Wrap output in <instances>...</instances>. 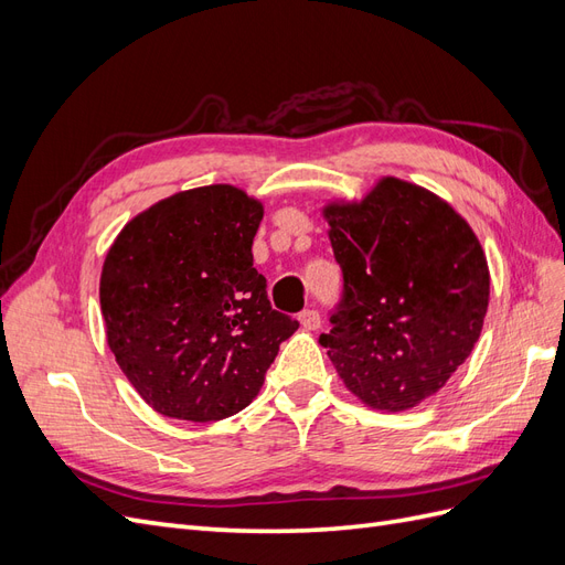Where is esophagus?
<instances>
[{"label":"esophagus","instance_id":"1","mask_svg":"<svg viewBox=\"0 0 565 565\" xmlns=\"http://www.w3.org/2000/svg\"><path fill=\"white\" fill-rule=\"evenodd\" d=\"M299 322L303 324L306 330H318V328H320V322H322V318H320V313H318L316 309H306V311H301V313H299Z\"/></svg>","mask_w":565,"mask_h":565}]
</instances>
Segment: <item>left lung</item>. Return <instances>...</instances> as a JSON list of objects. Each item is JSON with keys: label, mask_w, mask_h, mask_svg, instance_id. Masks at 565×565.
<instances>
[{"label": "left lung", "mask_w": 565, "mask_h": 565, "mask_svg": "<svg viewBox=\"0 0 565 565\" xmlns=\"http://www.w3.org/2000/svg\"><path fill=\"white\" fill-rule=\"evenodd\" d=\"M324 218L344 289L320 344L365 405L415 407L446 386L481 334L483 247L446 200L393 177L363 202L328 204Z\"/></svg>", "instance_id": "8db88e82"}]
</instances>
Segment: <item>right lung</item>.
Listing matches in <instances>:
<instances>
[{
  "label": "right lung",
  "mask_w": 565,
  "mask_h": 565,
  "mask_svg": "<svg viewBox=\"0 0 565 565\" xmlns=\"http://www.w3.org/2000/svg\"><path fill=\"white\" fill-rule=\"evenodd\" d=\"M262 218V202L216 183L152 204L113 243L98 289L108 347L160 415L204 424L241 413L299 328L254 268Z\"/></svg>",
  "instance_id": "obj_1"
}]
</instances>
